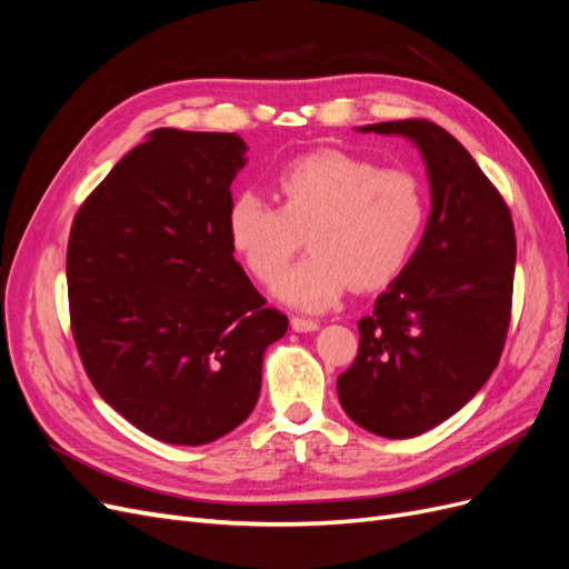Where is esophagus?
I'll use <instances>...</instances> for the list:
<instances>
[{"label": "esophagus", "instance_id": "esophagus-1", "mask_svg": "<svg viewBox=\"0 0 569 569\" xmlns=\"http://www.w3.org/2000/svg\"><path fill=\"white\" fill-rule=\"evenodd\" d=\"M318 327H320V322H318V320H311V318H299V316L291 318V330H295V332H316Z\"/></svg>", "mask_w": 569, "mask_h": 569}]
</instances>
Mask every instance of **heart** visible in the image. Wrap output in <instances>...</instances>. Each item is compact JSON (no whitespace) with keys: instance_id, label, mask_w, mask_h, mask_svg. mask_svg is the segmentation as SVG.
Returning a JSON list of instances; mask_svg holds the SVG:
<instances>
[{"instance_id":"heart-1","label":"heart","mask_w":569,"mask_h":569,"mask_svg":"<svg viewBox=\"0 0 569 569\" xmlns=\"http://www.w3.org/2000/svg\"><path fill=\"white\" fill-rule=\"evenodd\" d=\"M274 192L280 206L256 192L237 194L228 209V237L253 278L270 284L306 234L313 251L274 284V295L306 311L335 306L351 284H389L422 234L418 180L337 149L282 166Z\"/></svg>"}]
</instances>
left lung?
I'll return each instance as SVG.
<instances>
[{"label": "left lung", "instance_id": "obj_1", "mask_svg": "<svg viewBox=\"0 0 569 569\" xmlns=\"http://www.w3.org/2000/svg\"><path fill=\"white\" fill-rule=\"evenodd\" d=\"M358 130L401 134L420 149L432 213L399 278L358 320V356L337 393L368 432L410 439L449 420L496 370L518 247L503 197L451 132L422 118Z\"/></svg>", "mask_w": 569, "mask_h": 569}]
</instances>
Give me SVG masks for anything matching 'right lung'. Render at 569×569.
<instances>
[{
	"label": "right lung",
	"mask_w": 569,
	"mask_h": 569,
	"mask_svg": "<svg viewBox=\"0 0 569 569\" xmlns=\"http://www.w3.org/2000/svg\"><path fill=\"white\" fill-rule=\"evenodd\" d=\"M234 132L159 128L76 213L66 278L84 372L144 435L201 446L242 425L263 353L287 332L234 261L230 184L247 163Z\"/></svg>",
	"instance_id": "right-lung-1"
}]
</instances>
